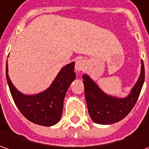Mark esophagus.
I'll return each instance as SVG.
<instances>
[{
    "label": "esophagus",
    "mask_w": 149,
    "mask_h": 149,
    "mask_svg": "<svg viewBox=\"0 0 149 149\" xmlns=\"http://www.w3.org/2000/svg\"><path fill=\"white\" fill-rule=\"evenodd\" d=\"M85 68V62L82 59H77L75 63V69L77 72H81Z\"/></svg>",
    "instance_id": "obj_1"
}]
</instances>
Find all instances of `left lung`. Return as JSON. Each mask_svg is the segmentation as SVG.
<instances>
[{
    "label": "left lung",
    "instance_id": "left-lung-1",
    "mask_svg": "<svg viewBox=\"0 0 149 149\" xmlns=\"http://www.w3.org/2000/svg\"><path fill=\"white\" fill-rule=\"evenodd\" d=\"M144 66L142 61L141 74L126 98L107 95L87 75L82 76L85 97L91 120L96 124L110 125L123 120L133 109L144 82Z\"/></svg>",
    "mask_w": 149,
    "mask_h": 149
}]
</instances>
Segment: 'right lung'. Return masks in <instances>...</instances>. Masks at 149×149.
Returning a JSON list of instances; mask_svg holds the SVG:
<instances>
[{"mask_svg": "<svg viewBox=\"0 0 149 149\" xmlns=\"http://www.w3.org/2000/svg\"><path fill=\"white\" fill-rule=\"evenodd\" d=\"M75 63L66 65L49 88L37 95H27L20 93L12 84L8 76L6 62V79L14 101L21 114L27 120L43 126L56 125L60 120L63 100L70 84L76 78Z\"/></svg>", "mask_w": 149, "mask_h": 149, "instance_id": "1", "label": "right lung"}]
</instances>
